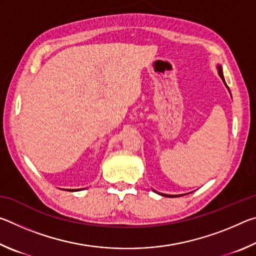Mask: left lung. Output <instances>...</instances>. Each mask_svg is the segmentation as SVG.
<instances>
[{"label": "left lung", "mask_w": 256, "mask_h": 256, "mask_svg": "<svg viewBox=\"0 0 256 256\" xmlns=\"http://www.w3.org/2000/svg\"><path fill=\"white\" fill-rule=\"evenodd\" d=\"M218 68V73H219V76H220V78H222V81H224V86H227L228 88V86H227V84H226V81H224V74H222V66H216ZM228 90H229V88H228ZM229 92H230V90H229ZM156 192V190H154ZM158 194H160V196H170V198H175V196H182V194L180 196H170V194H162V193H158Z\"/></svg>", "instance_id": "left-lung-1"}]
</instances>
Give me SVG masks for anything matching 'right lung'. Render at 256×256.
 <instances>
[{
	"label": "right lung",
	"mask_w": 256,
	"mask_h": 256,
	"mask_svg": "<svg viewBox=\"0 0 256 256\" xmlns=\"http://www.w3.org/2000/svg\"><path fill=\"white\" fill-rule=\"evenodd\" d=\"M82 188H79V190H81Z\"/></svg>",
	"instance_id": "1"
}]
</instances>
